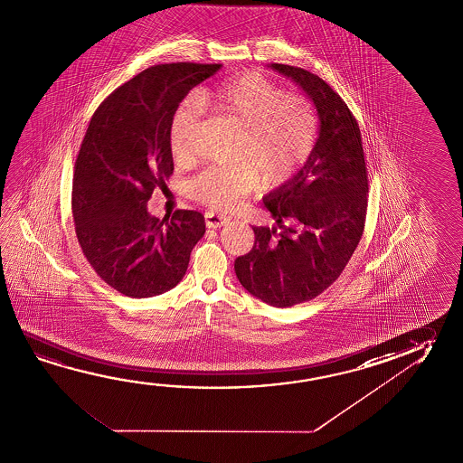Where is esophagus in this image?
Segmentation results:
<instances>
[{"label": "esophagus", "mask_w": 463, "mask_h": 463, "mask_svg": "<svg viewBox=\"0 0 463 463\" xmlns=\"http://www.w3.org/2000/svg\"><path fill=\"white\" fill-rule=\"evenodd\" d=\"M206 228L218 229L221 226H226L229 222V218L220 213L206 212L205 213Z\"/></svg>", "instance_id": "34e87169"}]
</instances>
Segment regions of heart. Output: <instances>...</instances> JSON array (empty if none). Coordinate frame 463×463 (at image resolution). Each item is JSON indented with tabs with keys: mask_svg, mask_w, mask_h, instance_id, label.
<instances>
[{
	"mask_svg": "<svg viewBox=\"0 0 463 463\" xmlns=\"http://www.w3.org/2000/svg\"><path fill=\"white\" fill-rule=\"evenodd\" d=\"M202 107L242 128L232 165H214L187 183V192L214 210H231L258 183L276 187L288 183L318 140L319 118L308 97L288 90L269 77L249 71L197 95ZM200 111L195 101L175 108L169 122V152L185 166L195 156V128Z\"/></svg>",
	"mask_w": 463,
	"mask_h": 463,
	"instance_id": "1",
	"label": "heart"
}]
</instances>
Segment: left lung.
<instances>
[{
	"mask_svg": "<svg viewBox=\"0 0 463 463\" xmlns=\"http://www.w3.org/2000/svg\"><path fill=\"white\" fill-rule=\"evenodd\" d=\"M271 68L313 101L318 140L304 167L263 198L276 226H253V249L235 260L234 269L251 296L288 308L323 294L349 263L364 234L368 171L358 122L345 101L305 69Z\"/></svg>",
	"mask_w": 463,
	"mask_h": 463,
	"instance_id": "left-lung-1",
	"label": "left lung"
}]
</instances>
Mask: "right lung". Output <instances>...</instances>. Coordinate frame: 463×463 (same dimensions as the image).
<instances>
[{
	"mask_svg": "<svg viewBox=\"0 0 463 463\" xmlns=\"http://www.w3.org/2000/svg\"><path fill=\"white\" fill-rule=\"evenodd\" d=\"M220 69L156 64L109 93L91 116L74 166L72 216L87 261L122 296L175 288L205 234L202 213L177 210L159 220L146 203L175 171L167 136L175 108Z\"/></svg>",
	"mask_w": 463,
	"mask_h": 463,
	"instance_id": "obj_1",
	"label": "right lung"
}]
</instances>
